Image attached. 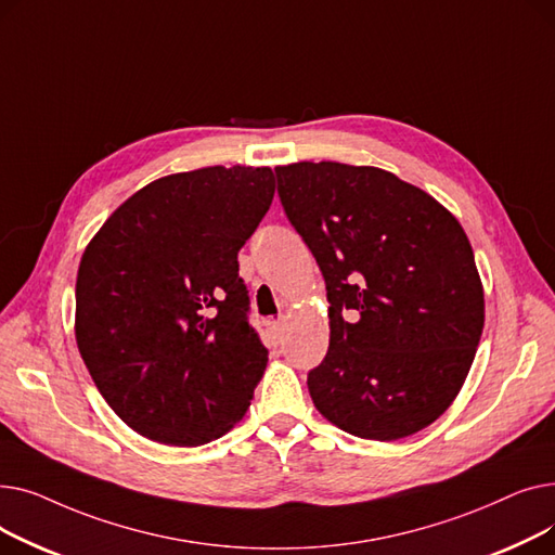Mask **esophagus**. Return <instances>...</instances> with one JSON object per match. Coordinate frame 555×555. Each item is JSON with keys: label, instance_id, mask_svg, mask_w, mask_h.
I'll return each mask as SVG.
<instances>
[{"label": "esophagus", "instance_id": "1", "mask_svg": "<svg viewBox=\"0 0 555 555\" xmlns=\"http://www.w3.org/2000/svg\"><path fill=\"white\" fill-rule=\"evenodd\" d=\"M270 333H272V337H274L276 341L283 339V335H285V322H283V319H279V322H272V324H270Z\"/></svg>", "mask_w": 555, "mask_h": 555}]
</instances>
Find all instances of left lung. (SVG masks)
Segmentation results:
<instances>
[{
	"instance_id": "1",
	"label": "left lung",
	"mask_w": 555,
	"mask_h": 555,
	"mask_svg": "<svg viewBox=\"0 0 555 555\" xmlns=\"http://www.w3.org/2000/svg\"><path fill=\"white\" fill-rule=\"evenodd\" d=\"M279 197L326 281L331 344L308 373L324 418L398 441L439 418L483 331V287L459 220L373 166H279Z\"/></svg>"
}]
</instances>
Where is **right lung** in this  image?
Returning <instances> with one entry per match:
<instances>
[{
	"mask_svg": "<svg viewBox=\"0 0 555 555\" xmlns=\"http://www.w3.org/2000/svg\"><path fill=\"white\" fill-rule=\"evenodd\" d=\"M274 189L268 166L166 175L87 245L78 351L114 414L145 439L204 446L245 416L268 348L249 326L238 251Z\"/></svg>",
	"mask_w": 555,
	"mask_h": 555,
	"instance_id": "1",
	"label": "right lung"
}]
</instances>
